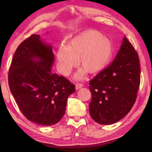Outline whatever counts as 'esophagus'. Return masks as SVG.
I'll return each mask as SVG.
<instances>
[{
  "instance_id": "34e87169",
  "label": "esophagus",
  "mask_w": 152,
  "mask_h": 152,
  "mask_svg": "<svg viewBox=\"0 0 152 152\" xmlns=\"http://www.w3.org/2000/svg\"><path fill=\"white\" fill-rule=\"evenodd\" d=\"M83 86V84H81V83H76L75 84V89H79L80 87H82Z\"/></svg>"
}]
</instances>
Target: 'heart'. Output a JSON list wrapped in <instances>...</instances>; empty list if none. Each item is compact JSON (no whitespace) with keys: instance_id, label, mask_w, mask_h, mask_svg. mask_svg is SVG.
<instances>
[{"instance_id":"b5f03b06","label":"heart","mask_w":152,"mask_h":152,"mask_svg":"<svg viewBox=\"0 0 152 152\" xmlns=\"http://www.w3.org/2000/svg\"><path fill=\"white\" fill-rule=\"evenodd\" d=\"M113 50L111 40L99 31L87 30L73 38L68 45H59L56 54L57 69L61 75H68L79 58L84 69H80L76 77L82 79L87 70L96 73L102 70L111 59Z\"/></svg>"}]
</instances>
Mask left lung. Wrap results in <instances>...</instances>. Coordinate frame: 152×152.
<instances>
[{
  "instance_id": "1",
  "label": "left lung",
  "mask_w": 152,
  "mask_h": 152,
  "mask_svg": "<svg viewBox=\"0 0 152 152\" xmlns=\"http://www.w3.org/2000/svg\"><path fill=\"white\" fill-rule=\"evenodd\" d=\"M140 75L138 54L125 35L111 65L89 81V108L93 120L107 125L125 117L135 103Z\"/></svg>"
}]
</instances>
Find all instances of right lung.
I'll list each match as a JSON object with an SVG mask.
<instances>
[{
	"instance_id": "obj_1",
	"label": "right lung",
	"mask_w": 152,
	"mask_h": 152,
	"mask_svg": "<svg viewBox=\"0 0 152 152\" xmlns=\"http://www.w3.org/2000/svg\"><path fill=\"white\" fill-rule=\"evenodd\" d=\"M40 38L32 34L19 45L9 70L8 82L23 115L37 124L49 126L63 117L68 97L75 88L65 77L53 72L52 48Z\"/></svg>"
}]
</instances>
